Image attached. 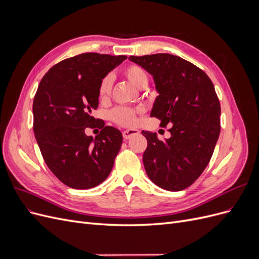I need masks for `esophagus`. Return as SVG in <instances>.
Wrapping results in <instances>:
<instances>
[{
    "label": "esophagus",
    "instance_id": "1",
    "mask_svg": "<svg viewBox=\"0 0 259 259\" xmlns=\"http://www.w3.org/2000/svg\"><path fill=\"white\" fill-rule=\"evenodd\" d=\"M138 133H139V131H138V130H135V128L126 130V131L123 132V137H124V139H130L131 137L137 135Z\"/></svg>",
    "mask_w": 259,
    "mask_h": 259
}]
</instances>
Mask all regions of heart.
<instances>
[{
  "mask_svg": "<svg viewBox=\"0 0 259 259\" xmlns=\"http://www.w3.org/2000/svg\"><path fill=\"white\" fill-rule=\"evenodd\" d=\"M123 74L126 76L138 89H144L149 82V74L147 70L138 65H130L123 69ZM112 89V77L111 75H105L100 80L98 85V96L100 99L108 97ZM142 112V109H133L128 107H117L114 108L110 113L113 122L122 125V126H133L137 122V113Z\"/></svg>",
  "mask_w": 259,
  "mask_h": 259,
  "instance_id": "heart-1",
  "label": "heart"
}]
</instances>
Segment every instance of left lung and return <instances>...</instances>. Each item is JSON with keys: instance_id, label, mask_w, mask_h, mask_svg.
<instances>
[{"instance_id": "1", "label": "left lung", "mask_w": 259, "mask_h": 259, "mask_svg": "<svg viewBox=\"0 0 259 259\" xmlns=\"http://www.w3.org/2000/svg\"><path fill=\"white\" fill-rule=\"evenodd\" d=\"M130 59L153 75L156 97L151 116L161 120L170 138L143 131L148 146L143 155L146 173L168 191L191 186L205 169L221 133V104L208 75L175 55L153 54Z\"/></svg>"}]
</instances>
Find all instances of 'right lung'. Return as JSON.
I'll list each match as a JSON object with an SVG mask.
<instances>
[{
    "instance_id": "right-lung-1",
    "label": "right lung",
    "mask_w": 259,
    "mask_h": 259,
    "mask_svg": "<svg viewBox=\"0 0 259 259\" xmlns=\"http://www.w3.org/2000/svg\"><path fill=\"white\" fill-rule=\"evenodd\" d=\"M127 57L84 53L53 66L33 99V132L46 165L62 184L90 189L113 167L122 145L121 132L92 116L98 107V85ZM88 127L102 131L93 140Z\"/></svg>"
}]
</instances>
